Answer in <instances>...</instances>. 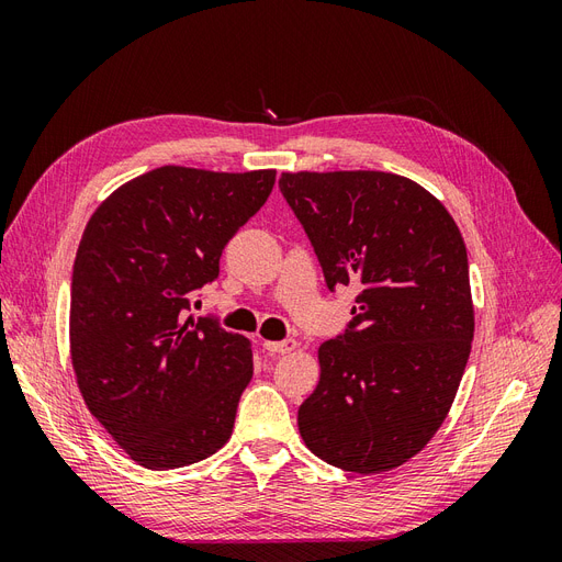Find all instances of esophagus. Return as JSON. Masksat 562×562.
Segmentation results:
<instances>
[{
  "mask_svg": "<svg viewBox=\"0 0 562 562\" xmlns=\"http://www.w3.org/2000/svg\"><path fill=\"white\" fill-rule=\"evenodd\" d=\"M297 347L295 339H281V342H265V349L269 353H291Z\"/></svg>",
  "mask_w": 562,
  "mask_h": 562,
  "instance_id": "1",
  "label": "esophagus"
}]
</instances>
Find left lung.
<instances>
[{"label":"left lung","mask_w":562,"mask_h":562,"mask_svg":"<svg viewBox=\"0 0 562 562\" xmlns=\"http://www.w3.org/2000/svg\"><path fill=\"white\" fill-rule=\"evenodd\" d=\"M323 277L359 288L349 330L318 347L300 405L316 457L353 473L405 464L448 417L473 339L462 232L431 192L382 171L281 173Z\"/></svg>","instance_id":"left-lung-1"}]
</instances>
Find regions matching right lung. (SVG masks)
Returning a JSON list of instances; mask_svg holds the SVG:
<instances>
[{"label": "right lung", "instance_id": "1", "mask_svg": "<svg viewBox=\"0 0 562 562\" xmlns=\"http://www.w3.org/2000/svg\"><path fill=\"white\" fill-rule=\"evenodd\" d=\"M277 171L161 166L91 215L75 258L70 356L83 403L135 464L190 467L223 448L252 378L250 339L184 318Z\"/></svg>", "mask_w": 562, "mask_h": 562}]
</instances>
